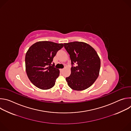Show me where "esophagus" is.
<instances>
[{"label":"esophagus","mask_w":131,"mask_h":131,"mask_svg":"<svg viewBox=\"0 0 131 131\" xmlns=\"http://www.w3.org/2000/svg\"><path fill=\"white\" fill-rule=\"evenodd\" d=\"M60 72H62L63 70V69H60Z\"/></svg>","instance_id":"obj_1"}]
</instances>
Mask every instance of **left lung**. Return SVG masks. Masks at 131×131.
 Wrapping results in <instances>:
<instances>
[{
  "mask_svg": "<svg viewBox=\"0 0 131 131\" xmlns=\"http://www.w3.org/2000/svg\"><path fill=\"white\" fill-rule=\"evenodd\" d=\"M69 54L72 67L70 75L66 78L72 90L82 91L91 86L99 76L101 60L94 49L89 44L74 41L64 43ZM74 63L77 66H73Z\"/></svg>",
  "mask_w": 131,
  "mask_h": 131,
  "instance_id": "1",
  "label": "left lung"
}]
</instances>
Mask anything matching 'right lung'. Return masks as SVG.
Listing matches in <instances>:
<instances>
[{
    "label": "right lung",
    "instance_id": "add662e5",
    "mask_svg": "<svg viewBox=\"0 0 131 131\" xmlns=\"http://www.w3.org/2000/svg\"><path fill=\"white\" fill-rule=\"evenodd\" d=\"M64 46L63 43L38 41L30 47L25 55V68L31 82L42 90L52 88L60 75V70L52 64L53 58Z\"/></svg>",
    "mask_w": 131,
    "mask_h": 131
}]
</instances>
